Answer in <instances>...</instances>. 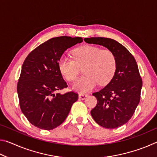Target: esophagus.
I'll return each instance as SVG.
<instances>
[{
    "instance_id": "obj_1",
    "label": "esophagus",
    "mask_w": 157,
    "mask_h": 157,
    "mask_svg": "<svg viewBox=\"0 0 157 157\" xmlns=\"http://www.w3.org/2000/svg\"><path fill=\"white\" fill-rule=\"evenodd\" d=\"M88 96V95L87 94H79V99L80 100H84L86 99V98Z\"/></svg>"
}]
</instances>
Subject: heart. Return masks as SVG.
<instances>
[{"label":"heart","mask_w":157,"mask_h":157,"mask_svg":"<svg viewBox=\"0 0 157 157\" xmlns=\"http://www.w3.org/2000/svg\"><path fill=\"white\" fill-rule=\"evenodd\" d=\"M73 59L63 55L58 62L60 73L66 80L73 81L78 75L79 68L84 74L72 85L75 91L85 94L98 84H107L112 79L116 69L115 55L108 49L85 45L74 49Z\"/></svg>","instance_id":"obj_1"}]
</instances>
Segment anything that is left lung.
<instances>
[{
	"mask_svg": "<svg viewBox=\"0 0 157 157\" xmlns=\"http://www.w3.org/2000/svg\"><path fill=\"white\" fill-rule=\"evenodd\" d=\"M84 40L107 48L116 57V69L111 80L93 94L97 105L91 114L100 126L118 128L129 121L140 102L143 82L136 62L125 47L112 39L91 37Z\"/></svg>",
	"mask_w": 157,
	"mask_h": 157,
	"instance_id": "8db88e82",
	"label": "left lung"
}]
</instances>
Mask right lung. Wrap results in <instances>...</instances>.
I'll return each mask as SVG.
<instances>
[{
    "instance_id": "right-lung-1",
    "label": "right lung",
    "mask_w": 157,
    "mask_h": 157,
    "mask_svg": "<svg viewBox=\"0 0 157 157\" xmlns=\"http://www.w3.org/2000/svg\"><path fill=\"white\" fill-rule=\"evenodd\" d=\"M83 41L82 37L58 36L33 50L23 63L17 84L21 111L29 122L39 129L56 128L65 121L78 99L73 91L55 92L67 87L58 67L65 50Z\"/></svg>"
}]
</instances>
